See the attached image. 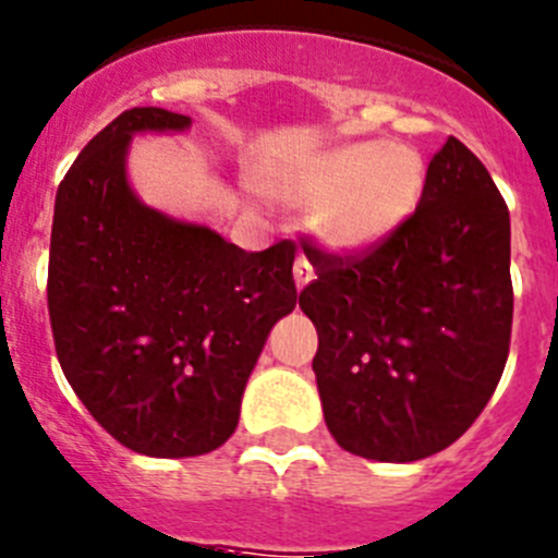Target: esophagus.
<instances>
[{
  "mask_svg": "<svg viewBox=\"0 0 558 558\" xmlns=\"http://www.w3.org/2000/svg\"><path fill=\"white\" fill-rule=\"evenodd\" d=\"M293 279H295V288H299V290H304L306 284H310V282H313V279H315L313 265L306 263L304 257L295 259V265H293Z\"/></svg>",
  "mask_w": 558,
  "mask_h": 558,
  "instance_id": "obj_1",
  "label": "esophagus"
}]
</instances>
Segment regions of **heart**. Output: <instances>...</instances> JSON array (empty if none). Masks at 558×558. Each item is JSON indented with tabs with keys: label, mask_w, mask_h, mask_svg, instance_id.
I'll use <instances>...</instances> for the list:
<instances>
[{
	"label": "heart",
	"mask_w": 558,
	"mask_h": 558,
	"mask_svg": "<svg viewBox=\"0 0 558 558\" xmlns=\"http://www.w3.org/2000/svg\"><path fill=\"white\" fill-rule=\"evenodd\" d=\"M423 157L407 143L360 141L315 157L274 193L295 207H315L313 232L326 248L367 252L385 243L417 207Z\"/></svg>",
	"instance_id": "heart-1"
}]
</instances>
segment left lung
Here are the masks:
<instances>
[{
    "mask_svg": "<svg viewBox=\"0 0 558 558\" xmlns=\"http://www.w3.org/2000/svg\"><path fill=\"white\" fill-rule=\"evenodd\" d=\"M509 234L484 162L448 137L385 243L356 254L301 243L318 279L299 306L318 329L313 371L337 446L417 462L473 426L509 356Z\"/></svg>",
    "mask_w": 558,
    "mask_h": 558,
    "instance_id": "8db88e82",
    "label": "left lung"
}]
</instances>
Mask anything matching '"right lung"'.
Here are the masks:
<instances>
[{
	"label": "right lung",
	"instance_id": "add662e5",
	"mask_svg": "<svg viewBox=\"0 0 558 558\" xmlns=\"http://www.w3.org/2000/svg\"><path fill=\"white\" fill-rule=\"evenodd\" d=\"M187 126L179 112L132 107L80 151L54 198L46 282L76 398L121 446L162 459L232 437L259 351L299 299L290 240L243 252L132 193V135Z\"/></svg>",
	"mask_w": 558,
	"mask_h": 558
}]
</instances>
